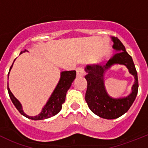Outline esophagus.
<instances>
[{
    "label": "esophagus",
    "instance_id": "obj_1",
    "mask_svg": "<svg viewBox=\"0 0 148 148\" xmlns=\"http://www.w3.org/2000/svg\"><path fill=\"white\" fill-rule=\"evenodd\" d=\"M85 72L84 71L82 67H78L77 69V76L78 77H82L84 76Z\"/></svg>",
    "mask_w": 148,
    "mask_h": 148
}]
</instances>
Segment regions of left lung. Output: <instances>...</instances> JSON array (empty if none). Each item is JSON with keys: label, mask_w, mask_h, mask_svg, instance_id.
<instances>
[{"label": "left lung", "mask_w": 148, "mask_h": 148, "mask_svg": "<svg viewBox=\"0 0 148 148\" xmlns=\"http://www.w3.org/2000/svg\"><path fill=\"white\" fill-rule=\"evenodd\" d=\"M112 39L114 42L113 48L119 52L111 58L105 65L86 66L85 71L87 74L84 77L87 82L85 100L88 107L95 114L107 120L118 118L129 110L138 95L139 86L138 72L132 56L126 51L125 46L118 38L112 37ZM117 63L126 65L136 79L132 93L126 98H111L107 95L104 89L103 73L111 65Z\"/></svg>", "instance_id": "8db88e82"}]
</instances>
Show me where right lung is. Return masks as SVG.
Instances as JSON below:
<instances>
[{"label":"right lung","instance_id":"add662e5","mask_svg":"<svg viewBox=\"0 0 148 148\" xmlns=\"http://www.w3.org/2000/svg\"><path fill=\"white\" fill-rule=\"evenodd\" d=\"M25 51H26V50L22 51L20 53V54ZM13 64L10 66V70L12 68V66H13ZM9 72H8V75H9ZM76 74H76L75 70H73V71H64L61 73V78L59 79V83L56 85V88L53 90L52 95H51L50 98L49 99L48 102H46L45 106L43 107L41 111L35 116H28L27 114H25L23 112V110H22L21 104H20L18 100L13 96V94L10 91L9 87H8V92L12 102H13L16 108L18 110V112L22 115L33 120H44V119L49 118V117H51L53 116L56 115L62 110V104L65 102L66 95L67 91H68V89L71 86V83L73 82L74 79L76 78Z\"/></svg>","mask_w":148,"mask_h":148}]
</instances>
